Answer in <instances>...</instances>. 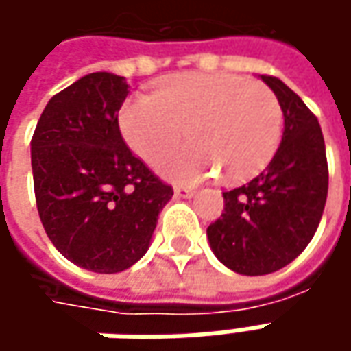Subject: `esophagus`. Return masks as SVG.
Segmentation results:
<instances>
[{"label": "esophagus", "mask_w": 351, "mask_h": 351, "mask_svg": "<svg viewBox=\"0 0 351 351\" xmlns=\"http://www.w3.org/2000/svg\"><path fill=\"white\" fill-rule=\"evenodd\" d=\"M173 193H176V197H182V199H189V197H193V189L191 187H176L173 189Z\"/></svg>", "instance_id": "obj_1"}]
</instances>
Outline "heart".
<instances>
[{"label": "heart", "instance_id": "obj_1", "mask_svg": "<svg viewBox=\"0 0 351 351\" xmlns=\"http://www.w3.org/2000/svg\"><path fill=\"white\" fill-rule=\"evenodd\" d=\"M121 134L134 154L156 164L185 136L189 144L160 164L164 178L195 183L223 173L246 182L277 152L283 109L260 82L232 74H178L150 95L130 97L119 111Z\"/></svg>", "mask_w": 351, "mask_h": 351}]
</instances>
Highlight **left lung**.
<instances>
[{"mask_svg": "<svg viewBox=\"0 0 351 351\" xmlns=\"http://www.w3.org/2000/svg\"><path fill=\"white\" fill-rule=\"evenodd\" d=\"M283 109L276 156L246 185L224 191L223 219L207 228L210 250L240 276L285 267L317 232L328 195V164L318 119L279 77L262 75Z\"/></svg>", "mask_w": 351, "mask_h": 351, "instance_id": "left-lung-1", "label": "left lung"}]
</instances>
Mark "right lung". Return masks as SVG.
Listing matches in <instances>:
<instances>
[{"label":"right lung","instance_id":"obj_1","mask_svg":"<svg viewBox=\"0 0 351 351\" xmlns=\"http://www.w3.org/2000/svg\"><path fill=\"white\" fill-rule=\"evenodd\" d=\"M127 95L123 75H84L47 103L31 141L40 223L66 260L95 274L138 262L173 195L121 136Z\"/></svg>","mask_w":351,"mask_h":351}]
</instances>
